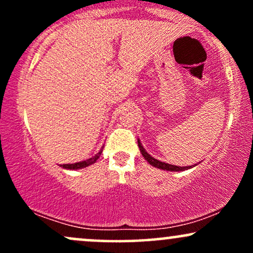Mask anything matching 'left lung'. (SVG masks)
I'll list each match as a JSON object with an SVG mask.
<instances>
[{"label": "left lung", "instance_id": "left-lung-1", "mask_svg": "<svg viewBox=\"0 0 253 253\" xmlns=\"http://www.w3.org/2000/svg\"><path fill=\"white\" fill-rule=\"evenodd\" d=\"M138 146H139V150H140L141 155H143V157L145 158V161L149 162L150 165H152V167L157 168V169H162V170H165V171H184V170H188V169H191V168H194V165H190V167H178V165H172V164H169V163H164V162H161V161H158V159L153 158L152 156L149 155V153L146 152V150L144 149V146L141 145L139 139H138Z\"/></svg>", "mask_w": 253, "mask_h": 253}]
</instances>
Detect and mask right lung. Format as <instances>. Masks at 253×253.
<instances>
[{
    "label": "right lung",
    "mask_w": 253,
    "mask_h": 253,
    "mask_svg": "<svg viewBox=\"0 0 253 253\" xmlns=\"http://www.w3.org/2000/svg\"><path fill=\"white\" fill-rule=\"evenodd\" d=\"M102 150L103 147H101V150L98 151L95 156H92L91 158L86 159V161H82V162H78V163H74V164H60V167L64 168V169H68V170H80V169H83V168H86L89 167V165L96 163V161L98 158H100L101 153H102Z\"/></svg>",
    "instance_id": "obj_1"
}]
</instances>
